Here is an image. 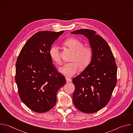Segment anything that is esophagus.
I'll use <instances>...</instances> for the list:
<instances>
[{"label":"esophagus","instance_id":"1","mask_svg":"<svg viewBox=\"0 0 133 133\" xmlns=\"http://www.w3.org/2000/svg\"><path fill=\"white\" fill-rule=\"evenodd\" d=\"M66 80L67 83H69V82H70L71 81V79L70 78H66Z\"/></svg>","mask_w":133,"mask_h":133}]
</instances>
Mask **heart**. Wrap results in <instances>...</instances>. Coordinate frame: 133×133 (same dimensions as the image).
<instances>
[{
	"label": "heart",
	"mask_w": 133,
	"mask_h": 133,
	"mask_svg": "<svg viewBox=\"0 0 133 133\" xmlns=\"http://www.w3.org/2000/svg\"><path fill=\"white\" fill-rule=\"evenodd\" d=\"M64 45L74 51L71 61L72 62L65 64L59 68V71L66 77H71L79 69L86 67L90 63L92 51L90 47L84 46V44L79 40L70 38L64 42ZM49 54L53 62L57 64L62 63L59 48L56 45H52L49 49Z\"/></svg>",
	"instance_id": "b5f03b06"
}]
</instances>
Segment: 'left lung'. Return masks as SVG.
Listing matches in <instances>:
<instances>
[{"label":"left lung","instance_id":"obj_1","mask_svg":"<svg viewBox=\"0 0 133 133\" xmlns=\"http://www.w3.org/2000/svg\"><path fill=\"white\" fill-rule=\"evenodd\" d=\"M84 35L92 51L91 62L80 75L72 79L75 89L72 100L80 111L95 112L109 102L117 83V66L107 43L96 31L82 29L71 32Z\"/></svg>","mask_w":133,"mask_h":133}]
</instances>
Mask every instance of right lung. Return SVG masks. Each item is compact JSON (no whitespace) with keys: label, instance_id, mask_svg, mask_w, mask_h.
I'll use <instances>...</instances> for the list:
<instances>
[{"label":"right lung","instance_id":"add662e5","mask_svg":"<svg viewBox=\"0 0 133 133\" xmlns=\"http://www.w3.org/2000/svg\"><path fill=\"white\" fill-rule=\"evenodd\" d=\"M64 31H39L22 49L16 64L15 81L22 102L31 110L45 112L55 105L58 90L66 84L64 76L52 64L51 45Z\"/></svg>","mask_w":133,"mask_h":133}]
</instances>
